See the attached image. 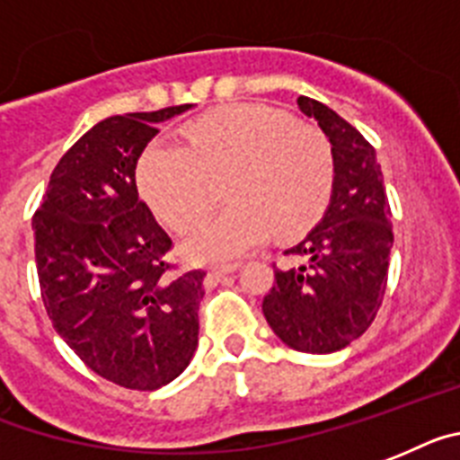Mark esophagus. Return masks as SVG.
<instances>
[{"label":"esophagus","instance_id":"esophagus-1","mask_svg":"<svg viewBox=\"0 0 460 460\" xmlns=\"http://www.w3.org/2000/svg\"><path fill=\"white\" fill-rule=\"evenodd\" d=\"M238 269V264H224V266H215V269H210L208 271V280L210 283H217V280H222L224 276H229V273H234Z\"/></svg>","mask_w":460,"mask_h":460}]
</instances>
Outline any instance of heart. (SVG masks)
I'll return each instance as SVG.
<instances>
[{
	"label": "heart",
	"instance_id": "1",
	"mask_svg": "<svg viewBox=\"0 0 460 460\" xmlns=\"http://www.w3.org/2000/svg\"><path fill=\"white\" fill-rule=\"evenodd\" d=\"M187 145L154 140L142 149L135 180L142 199L175 231L203 217L226 182V210L203 219L184 238L196 261H229L269 234L296 238L320 222L337 182L327 135L289 111L236 102L189 123Z\"/></svg>",
	"mask_w": 460,
	"mask_h": 460
}]
</instances>
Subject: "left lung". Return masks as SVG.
<instances>
[{"label": "left lung", "mask_w": 460, "mask_h": 460, "mask_svg": "<svg viewBox=\"0 0 460 460\" xmlns=\"http://www.w3.org/2000/svg\"><path fill=\"white\" fill-rule=\"evenodd\" d=\"M334 149L337 182L325 217L285 254L299 269L273 264V288L261 302L280 341L302 353H334L362 337L379 314L393 248L391 206L376 152L346 119L306 95L296 100Z\"/></svg>", "instance_id": "left-lung-1"}]
</instances>
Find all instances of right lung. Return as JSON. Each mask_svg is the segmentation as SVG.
Listing matches in <instances>:
<instances>
[{"label": "right lung", "mask_w": 460, "mask_h": 460, "mask_svg": "<svg viewBox=\"0 0 460 460\" xmlns=\"http://www.w3.org/2000/svg\"><path fill=\"white\" fill-rule=\"evenodd\" d=\"M189 105L110 117L53 168L32 217L41 299L88 369L130 391H156L199 346L206 271L175 273L171 236L137 196L135 165L156 123Z\"/></svg>", "instance_id": "add662e5"}]
</instances>
